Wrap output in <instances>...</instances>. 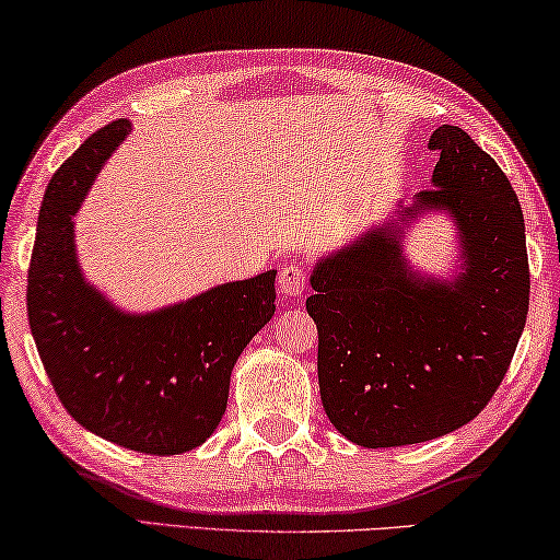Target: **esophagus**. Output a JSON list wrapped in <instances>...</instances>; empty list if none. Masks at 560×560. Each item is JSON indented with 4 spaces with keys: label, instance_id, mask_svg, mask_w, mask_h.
Here are the masks:
<instances>
[{
    "label": "esophagus",
    "instance_id": "34e87169",
    "mask_svg": "<svg viewBox=\"0 0 560 560\" xmlns=\"http://www.w3.org/2000/svg\"><path fill=\"white\" fill-rule=\"evenodd\" d=\"M305 288H307V275H305L303 268H300V265L290 262V265H285V268L280 270V275H278V290H280L282 298L303 295Z\"/></svg>",
    "mask_w": 560,
    "mask_h": 560
}]
</instances>
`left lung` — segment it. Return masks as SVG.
I'll use <instances>...</instances> for the list:
<instances>
[{
  "instance_id": "8db88e82",
  "label": "left lung",
  "mask_w": 560,
  "mask_h": 560,
  "mask_svg": "<svg viewBox=\"0 0 560 560\" xmlns=\"http://www.w3.org/2000/svg\"><path fill=\"white\" fill-rule=\"evenodd\" d=\"M428 148L441 152L433 190L310 275L323 408L363 448L425 443L470 423L501 385L528 315L526 222L509 177L455 125L438 127ZM435 211L459 232L448 279L412 269L401 245L409 222Z\"/></svg>"
}]
</instances>
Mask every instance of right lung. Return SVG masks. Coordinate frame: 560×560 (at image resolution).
<instances>
[{"label":"right lung","instance_id":"1","mask_svg":"<svg viewBox=\"0 0 560 560\" xmlns=\"http://www.w3.org/2000/svg\"><path fill=\"white\" fill-rule=\"evenodd\" d=\"M130 132V119L102 127L49 179L27 315L51 388L77 423L122 448L177 455L208 441L225 416L232 368L275 315L278 270L152 313H127L88 282L72 218Z\"/></svg>","mask_w":560,"mask_h":560}]
</instances>
